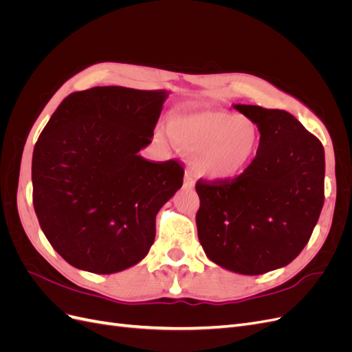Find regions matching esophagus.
I'll use <instances>...</instances> for the list:
<instances>
[{
  "instance_id": "1",
  "label": "esophagus",
  "mask_w": 352,
  "mask_h": 352,
  "mask_svg": "<svg viewBox=\"0 0 352 352\" xmlns=\"http://www.w3.org/2000/svg\"><path fill=\"white\" fill-rule=\"evenodd\" d=\"M185 186H188V188L195 186V179H194L192 175H189V173L185 175Z\"/></svg>"
}]
</instances>
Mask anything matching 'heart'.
Instances as JSON below:
<instances>
[{"label": "heart", "instance_id": "obj_1", "mask_svg": "<svg viewBox=\"0 0 352 352\" xmlns=\"http://www.w3.org/2000/svg\"><path fill=\"white\" fill-rule=\"evenodd\" d=\"M168 131L185 151L192 153L195 172L214 180L241 176L257 157L261 140L251 119L223 110L176 114Z\"/></svg>", "mask_w": 352, "mask_h": 352}]
</instances>
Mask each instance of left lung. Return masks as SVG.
<instances>
[{
    "mask_svg": "<svg viewBox=\"0 0 352 352\" xmlns=\"http://www.w3.org/2000/svg\"><path fill=\"white\" fill-rule=\"evenodd\" d=\"M235 109L258 126V153L235 179H198L197 229L211 261L254 276L289 264L310 241L324 202V148L285 110Z\"/></svg>",
    "mask_w": 352,
    "mask_h": 352,
    "instance_id": "8db88e82",
    "label": "left lung"
}]
</instances>
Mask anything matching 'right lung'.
<instances>
[{
    "instance_id": "obj_1",
    "label": "right lung",
    "mask_w": 352,
    "mask_h": 352,
    "mask_svg": "<svg viewBox=\"0 0 352 352\" xmlns=\"http://www.w3.org/2000/svg\"><path fill=\"white\" fill-rule=\"evenodd\" d=\"M166 91L95 87L61 101L32 157L34 207L51 247L73 267L122 272L155 238L158 210L184 184L177 160L151 162Z\"/></svg>"
}]
</instances>
